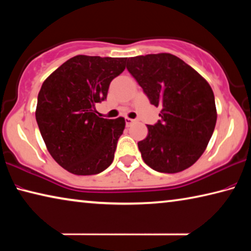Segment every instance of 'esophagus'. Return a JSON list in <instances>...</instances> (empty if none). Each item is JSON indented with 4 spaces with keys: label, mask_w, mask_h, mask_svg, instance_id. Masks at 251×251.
<instances>
[{
    "label": "esophagus",
    "mask_w": 251,
    "mask_h": 251,
    "mask_svg": "<svg viewBox=\"0 0 251 251\" xmlns=\"http://www.w3.org/2000/svg\"><path fill=\"white\" fill-rule=\"evenodd\" d=\"M133 123H135V120H131V118L128 117H125V124L126 126H130Z\"/></svg>",
    "instance_id": "obj_1"
}]
</instances>
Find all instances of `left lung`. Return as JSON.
<instances>
[{"mask_svg":"<svg viewBox=\"0 0 251 251\" xmlns=\"http://www.w3.org/2000/svg\"><path fill=\"white\" fill-rule=\"evenodd\" d=\"M126 67L151 104L160 107V120L147 125V137L138 142L144 161L159 173L190 167L205 151L217 121L210 85L168 53L130 57Z\"/></svg>","mask_w":251,"mask_h":251,"instance_id":"8db88e82","label":"left lung"}]
</instances>
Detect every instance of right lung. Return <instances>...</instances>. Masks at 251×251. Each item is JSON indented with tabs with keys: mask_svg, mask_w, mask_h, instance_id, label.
Returning a JSON list of instances; mask_svg holds the SVG:
<instances>
[{
	"mask_svg": "<svg viewBox=\"0 0 251 251\" xmlns=\"http://www.w3.org/2000/svg\"><path fill=\"white\" fill-rule=\"evenodd\" d=\"M126 58L77 55L45 79L37 96L36 122L50 154L75 175H95L113 163L123 117L97 115L109 84L125 70Z\"/></svg>",
	"mask_w": 251,
	"mask_h": 251,
	"instance_id": "right-lung-1",
	"label": "right lung"
}]
</instances>
